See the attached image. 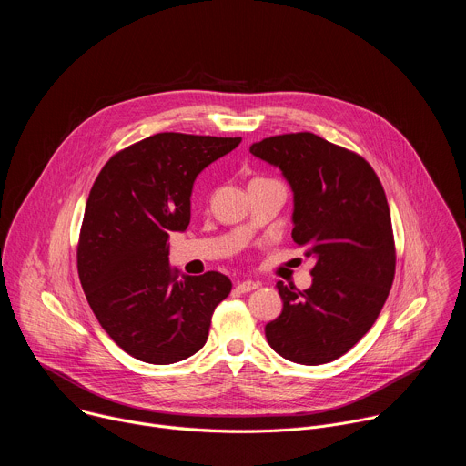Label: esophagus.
I'll return each mask as SVG.
<instances>
[{
	"mask_svg": "<svg viewBox=\"0 0 466 466\" xmlns=\"http://www.w3.org/2000/svg\"><path fill=\"white\" fill-rule=\"evenodd\" d=\"M258 288H259V282H254V280H243V282H238V286H236V289L239 293H248V291L258 289Z\"/></svg>",
	"mask_w": 466,
	"mask_h": 466,
	"instance_id": "1",
	"label": "esophagus"
}]
</instances>
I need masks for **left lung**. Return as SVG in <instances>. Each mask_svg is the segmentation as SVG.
I'll return each instance as SVG.
<instances>
[{
  "label": "left lung",
  "instance_id": "obj_1",
  "mask_svg": "<svg viewBox=\"0 0 466 466\" xmlns=\"http://www.w3.org/2000/svg\"><path fill=\"white\" fill-rule=\"evenodd\" d=\"M279 167L293 191V241L315 258L313 282H279L282 313L265 338L282 358L322 365L347 354L378 319L394 280L390 214L370 164L313 132L250 146Z\"/></svg>",
  "mask_w": 466,
  "mask_h": 466
}]
</instances>
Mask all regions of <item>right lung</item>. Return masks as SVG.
<instances>
[{
    "mask_svg": "<svg viewBox=\"0 0 466 466\" xmlns=\"http://www.w3.org/2000/svg\"><path fill=\"white\" fill-rule=\"evenodd\" d=\"M241 138L160 132L116 153L97 175L85 208L77 269L86 300L127 354L169 365L201 350L228 277L169 268V234L184 232L197 175Z\"/></svg>",
    "mask_w": 466,
    "mask_h": 466,
    "instance_id": "obj_1",
    "label": "right lung"
}]
</instances>
